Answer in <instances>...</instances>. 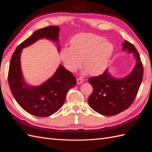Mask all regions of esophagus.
I'll use <instances>...</instances> for the list:
<instances>
[{"mask_svg": "<svg viewBox=\"0 0 152 152\" xmlns=\"http://www.w3.org/2000/svg\"><path fill=\"white\" fill-rule=\"evenodd\" d=\"M83 82H84V79H82V78H79V79H77V84H80Z\"/></svg>", "mask_w": 152, "mask_h": 152, "instance_id": "esophagus-1", "label": "esophagus"}]
</instances>
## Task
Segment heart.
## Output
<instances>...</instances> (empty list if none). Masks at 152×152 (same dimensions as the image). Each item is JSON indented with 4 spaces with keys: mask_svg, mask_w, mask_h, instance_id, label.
Wrapping results in <instances>:
<instances>
[{
    "mask_svg": "<svg viewBox=\"0 0 152 152\" xmlns=\"http://www.w3.org/2000/svg\"><path fill=\"white\" fill-rule=\"evenodd\" d=\"M70 44V47L61 49L59 57L64 66L72 73L81 67L84 61L85 73L100 74L107 68L115 50L111 41L92 34L78 35L71 40Z\"/></svg>",
    "mask_w": 152,
    "mask_h": 152,
    "instance_id": "b5f03b06",
    "label": "heart"
}]
</instances>
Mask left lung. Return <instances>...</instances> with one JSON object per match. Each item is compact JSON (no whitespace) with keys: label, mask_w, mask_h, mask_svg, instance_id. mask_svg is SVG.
Returning a JSON list of instances; mask_svg holds the SVG:
<instances>
[{"label":"left lung","mask_w":152,"mask_h":152,"mask_svg":"<svg viewBox=\"0 0 152 152\" xmlns=\"http://www.w3.org/2000/svg\"><path fill=\"white\" fill-rule=\"evenodd\" d=\"M122 51L132 53L136 60L132 71L122 78L115 77L107 69L102 75L91 77L93 91L88 98L90 107L104 116H112L126 110L137 95L143 76V67L137 49L125 40Z\"/></svg>","instance_id":"8db88e82"}]
</instances>
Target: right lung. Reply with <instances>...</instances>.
<instances>
[{
    "instance_id": "add662e5",
    "label": "right lung",
    "mask_w": 152,
    "mask_h": 152,
    "mask_svg": "<svg viewBox=\"0 0 152 152\" xmlns=\"http://www.w3.org/2000/svg\"><path fill=\"white\" fill-rule=\"evenodd\" d=\"M59 30L58 26L37 30L18 45L11 59L8 82L12 96L23 109L37 117H48L58 111L65 102L68 91L76 85V78L60 64L53 75L42 84L30 85L23 75L21 54L23 49L44 38L56 43L59 52Z\"/></svg>"
}]
</instances>
